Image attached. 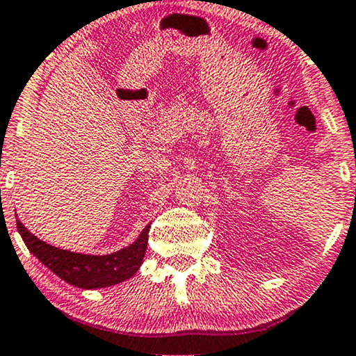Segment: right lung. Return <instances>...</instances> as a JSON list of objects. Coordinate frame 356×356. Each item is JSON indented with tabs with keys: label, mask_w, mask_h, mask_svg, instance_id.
Here are the masks:
<instances>
[{
	"label": "right lung",
	"mask_w": 356,
	"mask_h": 356,
	"mask_svg": "<svg viewBox=\"0 0 356 356\" xmlns=\"http://www.w3.org/2000/svg\"><path fill=\"white\" fill-rule=\"evenodd\" d=\"M16 227L29 252L51 272L70 285L92 290L118 285L136 275V272L143 265L151 224L145 227L131 245L106 255L79 254V252L63 250V248L49 245L29 232L18 220V216H16Z\"/></svg>",
	"instance_id": "add662e5"
}]
</instances>
